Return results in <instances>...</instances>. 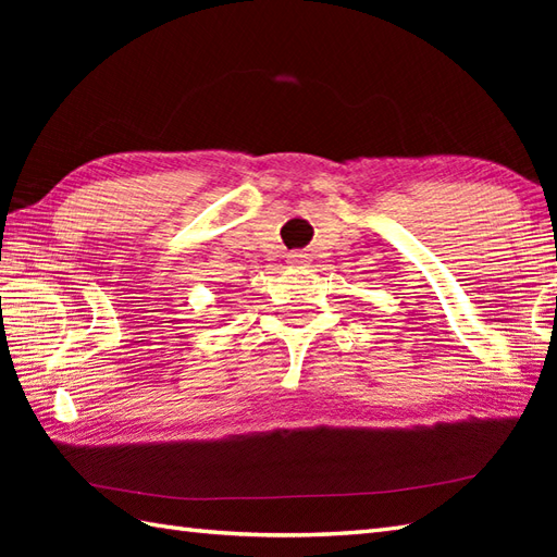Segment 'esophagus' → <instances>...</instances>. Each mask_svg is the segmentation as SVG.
Masks as SVG:
<instances>
[{
  "label": "esophagus",
  "instance_id": "1",
  "mask_svg": "<svg viewBox=\"0 0 557 557\" xmlns=\"http://www.w3.org/2000/svg\"><path fill=\"white\" fill-rule=\"evenodd\" d=\"M287 258H289V263H301V260H304V253H289Z\"/></svg>",
  "mask_w": 557,
  "mask_h": 557
}]
</instances>
